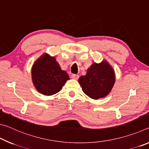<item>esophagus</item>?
Returning <instances> with one entry per match:
<instances>
[{
  "label": "esophagus",
  "mask_w": 149,
  "mask_h": 149,
  "mask_svg": "<svg viewBox=\"0 0 149 149\" xmlns=\"http://www.w3.org/2000/svg\"><path fill=\"white\" fill-rule=\"evenodd\" d=\"M71 77H72V79H77L78 78H79V75H77V74H72Z\"/></svg>",
  "instance_id": "34e87169"
}]
</instances>
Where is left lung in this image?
<instances>
[{"instance_id":"left-lung-1","label":"left lung","mask_w":149,"mask_h":149,"mask_svg":"<svg viewBox=\"0 0 149 149\" xmlns=\"http://www.w3.org/2000/svg\"><path fill=\"white\" fill-rule=\"evenodd\" d=\"M78 81L85 95L97 100L106 97L112 91L116 81L115 72L109 63L103 60L99 64L93 63Z\"/></svg>"}]
</instances>
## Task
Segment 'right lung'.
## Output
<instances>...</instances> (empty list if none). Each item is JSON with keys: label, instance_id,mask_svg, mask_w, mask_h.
Here are the masks:
<instances>
[{"label": "right lung", "instance_id": "add662e5", "mask_svg": "<svg viewBox=\"0 0 149 149\" xmlns=\"http://www.w3.org/2000/svg\"><path fill=\"white\" fill-rule=\"evenodd\" d=\"M32 82L41 94L50 96L59 92L70 77L61 70L54 56L44 53L34 62L31 68Z\"/></svg>", "mask_w": 149, "mask_h": 149}]
</instances>
